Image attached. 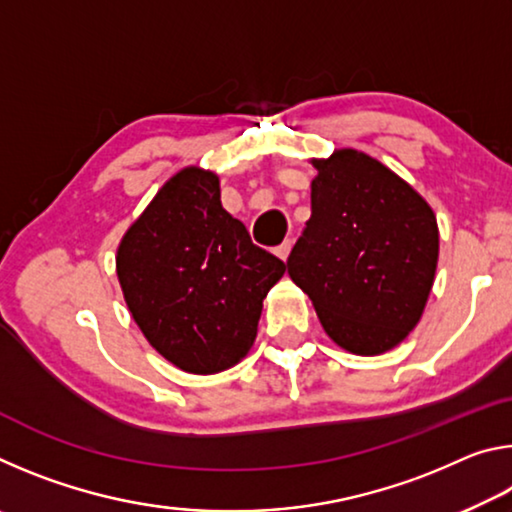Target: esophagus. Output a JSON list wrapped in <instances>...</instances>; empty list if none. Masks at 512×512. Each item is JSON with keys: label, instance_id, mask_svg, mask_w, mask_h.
<instances>
[{"label": "esophagus", "instance_id": "esophagus-1", "mask_svg": "<svg viewBox=\"0 0 512 512\" xmlns=\"http://www.w3.org/2000/svg\"><path fill=\"white\" fill-rule=\"evenodd\" d=\"M291 246H293V241H291V239L282 241V244L275 248V255L280 257V259H287V257H289V253H291Z\"/></svg>", "mask_w": 512, "mask_h": 512}]
</instances>
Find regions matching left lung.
Here are the masks:
<instances>
[{"mask_svg":"<svg viewBox=\"0 0 512 512\" xmlns=\"http://www.w3.org/2000/svg\"><path fill=\"white\" fill-rule=\"evenodd\" d=\"M311 219L287 259L320 325L363 357L395 348L418 325L438 264L427 201L354 149L314 160Z\"/></svg>","mask_w":512,"mask_h":512,"instance_id":"left-lung-1","label":"left lung"}]
</instances>
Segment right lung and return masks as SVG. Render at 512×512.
<instances>
[{
  "label": "right lung",
  "mask_w": 512,
  "mask_h": 512,
  "mask_svg": "<svg viewBox=\"0 0 512 512\" xmlns=\"http://www.w3.org/2000/svg\"><path fill=\"white\" fill-rule=\"evenodd\" d=\"M284 271L223 210L219 178L196 167L160 189L117 250L121 291L146 341L194 375L246 357L262 300Z\"/></svg>",
  "instance_id": "add662e5"
}]
</instances>
